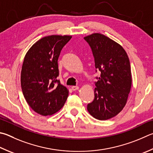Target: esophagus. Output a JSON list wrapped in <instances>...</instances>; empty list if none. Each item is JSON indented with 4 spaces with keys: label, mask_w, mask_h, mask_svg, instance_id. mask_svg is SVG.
I'll list each match as a JSON object with an SVG mask.
<instances>
[{
    "label": "esophagus",
    "mask_w": 153,
    "mask_h": 153,
    "mask_svg": "<svg viewBox=\"0 0 153 153\" xmlns=\"http://www.w3.org/2000/svg\"><path fill=\"white\" fill-rule=\"evenodd\" d=\"M71 90H73V91H76V90H79V87L78 86H72L71 87Z\"/></svg>",
    "instance_id": "obj_1"
}]
</instances>
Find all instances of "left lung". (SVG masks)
Returning <instances> with one entry per match:
<instances>
[{"label": "left lung", "instance_id": "left-lung-1", "mask_svg": "<svg viewBox=\"0 0 153 153\" xmlns=\"http://www.w3.org/2000/svg\"><path fill=\"white\" fill-rule=\"evenodd\" d=\"M84 39L89 43L100 76L96 82L94 101L88 112L100 120H106L120 113L126 105L132 85L129 58L120 44L101 33Z\"/></svg>", "mask_w": 153, "mask_h": 153}]
</instances>
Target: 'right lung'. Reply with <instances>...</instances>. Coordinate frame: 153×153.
<instances>
[{
	"label": "right lung",
	"mask_w": 153,
	"mask_h": 153,
	"mask_svg": "<svg viewBox=\"0 0 153 153\" xmlns=\"http://www.w3.org/2000/svg\"><path fill=\"white\" fill-rule=\"evenodd\" d=\"M71 35H53L38 40L25 56L21 84L25 98L35 112L50 116L58 112L69 95L61 84L57 60Z\"/></svg>",
	"instance_id": "1"
}]
</instances>
